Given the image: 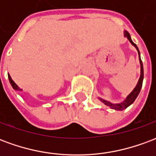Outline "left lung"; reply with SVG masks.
Listing matches in <instances>:
<instances>
[{"mask_svg": "<svg viewBox=\"0 0 156 156\" xmlns=\"http://www.w3.org/2000/svg\"><path fill=\"white\" fill-rule=\"evenodd\" d=\"M124 37H126L128 38V40L130 41V43L133 46H134V48L137 49L138 51V54H139V60H140V79H139V81H138L137 85L135 86V88H134V90L131 92L128 95L127 98H125L124 100V102H122V103H119V104H112L110 102L107 101V100H105V99H103L101 98H99V100L102 102V103H104L105 105H107L108 106L109 108H113V109H115V110H119V111H121V110H124L126 108H128L129 105H131L134 101L135 100V98H137V96L140 94V92L141 87H142V83H143V79H144V68H143V63H142V61H141V58H140V51H139V48L136 46L135 43L133 42L132 41V39H131V37L129 35V33L127 32V31H124Z\"/></svg>", "mask_w": 156, "mask_h": 156, "instance_id": "8db88e82", "label": "left lung"}]
</instances>
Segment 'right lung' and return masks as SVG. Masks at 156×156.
Instances as JSON below:
<instances>
[{"mask_svg": "<svg viewBox=\"0 0 156 156\" xmlns=\"http://www.w3.org/2000/svg\"><path fill=\"white\" fill-rule=\"evenodd\" d=\"M8 78H9V81H10V83H11V85L12 86V88H14L15 90H19V91H22V89H21V88H19L17 85L16 84L15 82L12 80V78H11V76H10V74H9V73H8Z\"/></svg>", "mask_w": 156, "mask_h": 156, "instance_id": "1", "label": "right lung"}]
</instances>
